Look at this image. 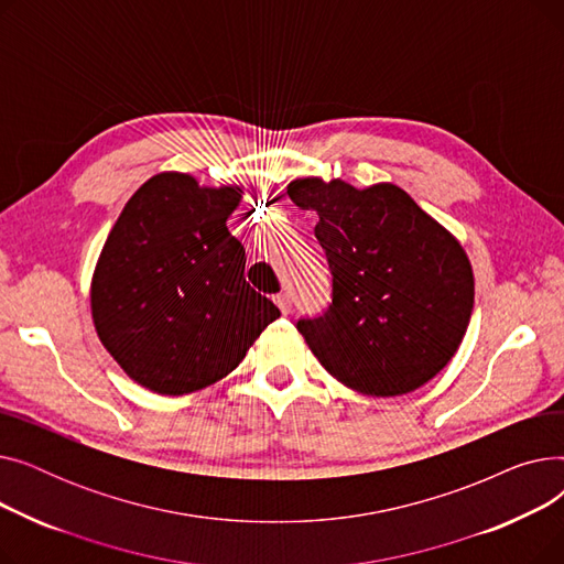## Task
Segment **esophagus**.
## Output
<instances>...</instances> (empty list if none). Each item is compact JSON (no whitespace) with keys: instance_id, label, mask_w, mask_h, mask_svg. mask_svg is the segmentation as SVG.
<instances>
[{"instance_id":"obj_1","label":"esophagus","mask_w":564,"mask_h":564,"mask_svg":"<svg viewBox=\"0 0 564 564\" xmlns=\"http://www.w3.org/2000/svg\"><path fill=\"white\" fill-rule=\"evenodd\" d=\"M274 302H276V306L281 308V313H283V315H290V311H292V297H290L288 292H281V294H276Z\"/></svg>"}]
</instances>
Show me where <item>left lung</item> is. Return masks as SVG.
<instances>
[{
  "mask_svg": "<svg viewBox=\"0 0 564 564\" xmlns=\"http://www.w3.org/2000/svg\"><path fill=\"white\" fill-rule=\"evenodd\" d=\"M292 203L315 215L332 304L297 329L329 375L366 395L416 391L448 366L473 311L470 262L404 189L300 177Z\"/></svg>",
  "mask_w": 564,
  "mask_h": 564,
  "instance_id": "1",
  "label": "left lung"
}]
</instances>
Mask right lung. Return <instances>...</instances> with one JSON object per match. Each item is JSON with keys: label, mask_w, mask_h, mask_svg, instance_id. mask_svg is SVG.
<instances>
[{"label": "right lung", "mask_w": 564, "mask_h": 564, "mask_svg": "<svg viewBox=\"0 0 564 564\" xmlns=\"http://www.w3.org/2000/svg\"><path fill=\"white\" fill-rule=\"evenodd\" d=\"M240 198V187L160 173L113 224L91 311L102 345L141 387L162 395L210 387L281 315L247 283L245 247L228 232Z\"/></svg>", "instance_id": "1"}]
</instances>
